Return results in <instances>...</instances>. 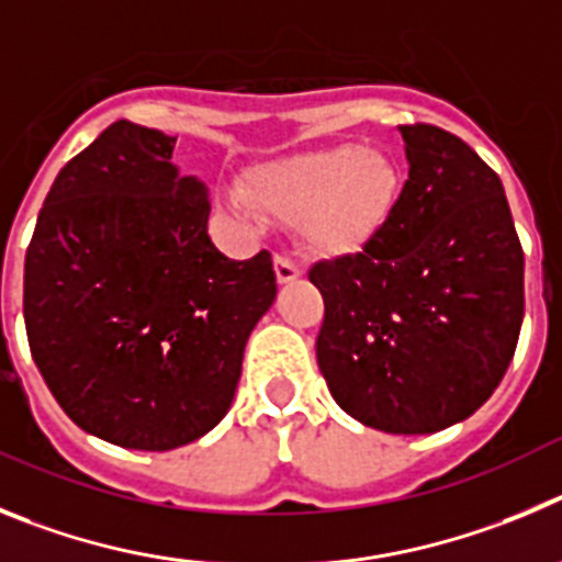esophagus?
<instances>
[{"label":"esophagus","instance_id":"obj_1","mask_svg":"<svg viewBox=\"0 0 562 562\" xmlns=\"http://www.w3.org/2000/svg\"><path fill=\"white\" fill-rule=\"evenodd\" d=\"M274 271H277V280H280V282H293L296 277L302 274V266L296 260H291L288 255H277L274 257Z\"/></svg>","mask_w":562,"mask_h":562}]
</instances>
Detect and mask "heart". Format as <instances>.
Wrapping results in <instances>:
<instances>
[{"mask_svg": "<svg viewBox=\"0 0 562 562\" xmlns=\"http://www.w3.org/2000/svg\"><path fill=\"white\" fill-rule=\"evenodd\" d=\"M397 161L361 145L302 150L260 165L246 181L257 206L280 218H300L305 244L325 255H356L375 240L401 201ZM235 206L251 212L245 195Z\"/></svg>", "mask_w": 562, "mask_h": 562, "instance_id": "1", "label": "heart"}]
</instances>
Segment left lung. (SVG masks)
I'll use <instances>...</instances> for the list:
<instances>
[{
    "label": "left lung",
    "instance_id": "8db88e82",
    "mask_svg": "<svg viewBox=\"0 0 562 562\" xmlns=\"http://www.w3.org/2000/svg\"><path fill=\"white\" fill-rule=\"evenodd\" d=\"M408 179L375 240L316 262V361L338 406L434 434L502 383L524 322V249L498 173L457 134L401 125Z\"/></svg>",
    "mask_w": 562,
    "mask_h": 562
}]
</instances>
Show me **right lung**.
Returning a JSON list of instances; mask_svg holds the SVG:
<instances>
[{"label":"right lung","mask_w":562,"mask_h":562,"mask_svg":"<svg viewBox=\"0 0 562 562\" xmlns=\"http://www.w3.org/2000/svg\"><path fill=\"white\" fill-rule=\"evenodd\" d=\"M176 136L111 123L55 176L24 255L33 361L75 426L170 451L218 426L257 318L277 296L266 249L206 235L204 184L170 165Z\"/></svg>","instance_id":"1"}]
</instances>
